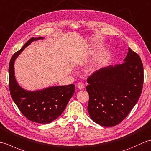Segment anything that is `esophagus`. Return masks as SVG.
Returning a JSON list of instances; mask_svg holds the SVG:
<instances>
[{
    "mask_svg": "<svg viewBox=\"0 0 151 151\" xmlns=\"http://www.w3.org/2000/svg\"><path fill=\"white\" fill-rule=\"evenodd\" d=\"M77 87H78V88L80 89H84L85 86H84V84H83V83L79 82L78 84H77Z\"/></svg>",
    "mask_w": 151,
    "mask_h": 151,
    "instance_id": "1",
    "label": "esophagus"
}]
</instances>
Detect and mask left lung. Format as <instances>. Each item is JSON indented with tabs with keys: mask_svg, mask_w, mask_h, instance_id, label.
I'll list each match as a JSON object with an SVG mask.
<instances>
[{
	"mask_svg": "<svg viewBox=\"0 0 151 151\" xmlns=\"http://www.w3.org/2000/svg\"><path fill=\"white\" fill-rule=\"evenodd\" d=\"M124 62L99 69L87 80L89 116L101 126L119 124L142 94L144 75L139 56L129 48Z\"/></svg>",
	"mask_w": 151,
	"mask_h": 151,
	"instance_id": "obj_1",
	"label": "left lung"
}]
</instances>
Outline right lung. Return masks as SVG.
Wrapping results in <instances>:
<instances>
[{"instance_id": "right-lung-1", "label": "right lung", "mask_w": 151, "mask_h": 151, "mask_svg": "<svg viewBox=\"0 0 151 151\" xmlns=\"http://www.w3.org/2000/svg\"><path fill=\"white\" fill-rule=\"evenodd\" d=\"M43 37H32L11 58L9 65V88L15 104L28 120L37 123H49L58 117L75 93V86H54L42 90L28 91L19 86L14 74V62L19 54L34 41Z\"/></svg>"}]
</instances>
